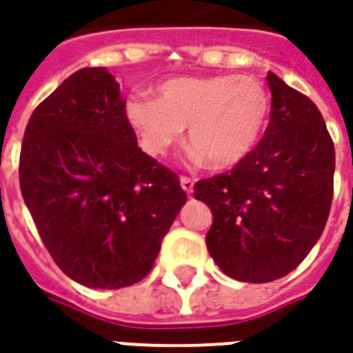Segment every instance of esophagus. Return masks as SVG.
<instances>
[{
    "mask_svg": "<svg viewBox=\"0 0 353 353\" xmlns=\"http://www.w3.org/2000/svg\"><path fill=\"white\" fill-rule=\"evenodd\" d=\"M179 185H181V189H183L185 193L191 194L193 193V187H194V181L191 177H179Z\"/></svg>",
    "mask_w": 353,
    "mask_h": 353,
    "instance_id": "1",
    "label": "esophagus"
}]
</instances>
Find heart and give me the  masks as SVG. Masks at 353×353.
Here are the masks:
<instances>
[{
    "mask_svg": "<svg viewBox=\"0 0 353 353\" xmlns=\"http://www.w3.org/2000/svg\"><path fill=\"white\" fill-rule=\"evenodd\" d=\"M159 99L132 95L124 117L151 157L174 147L185 125L196 160L228 170L248 159L270 118L268 90L252 76H177L159 83Z\"/></svg>",
    "mask_w": 353,
    "mask_h": 353,
    "instance_id": "b5f03b06",
    "label": "heart"
}]
</instances>
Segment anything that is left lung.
<instances>
[{"label":"left lung","mask_w":353,"mask_h":353,"mask_svg":"<svg viewBox=\"0 0 353 353\" xmlns=\"http://www.w3.org/2000/svg\"><path fill=\"white\" fill-rule=\"evenodd\" d=\"M270 125L248 159L229 174L194 183L208 204V252L245 283L281 279L319 241L332 201L334 145L319 108L268 72Z\"/></svg>","instance_id":"left-lung-1"}]
</instances>
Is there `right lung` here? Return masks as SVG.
<instances>
[{"mask_svg": "<svg viewBox=\"0 0 353 353\" xmlns=\"http://www.w3.org/2000/svg\"><path fill=\"white\" fill-rule=\"evenodd\" d=\"M124 105L107 68H82L22 139V199L57 265L90 288L141 281L187 201L176 174L137 147Z\"/></svg>", "mask_w": 353, "mask_h": 353, "instance_id": "obj_1", "label": "right lung"}]
</instances>
